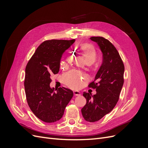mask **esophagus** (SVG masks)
I'll return each mask as SVG.
<instances>
[{
	"label": "esophagus",
	"instance_id": "34e87169",
	"mask_svg": "<svg viewBox=\"0 0 148 148\" xmlns=\"http://www.w3.org/2000/svg\"><path fill=\"white\" fill-rule=\"evenodd\" d=\"M73 95H74L75 96H78L81 95V93L79 92V91H73Z\"/></svg>",
	"mask_w": 148,
	"mask_h": 148
}]
</instances>
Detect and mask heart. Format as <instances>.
<instances>
[{
	"label": "heart",
	"mask_w": 148,
	"mask_h": 148,
	"mask_svg": "<svg viewBox=\"0 0 148 148\" xmlns=\"http://www.w3.org/2000/svg\"><path fill=\"white\" fill-rule=\"evenodd\" d=\"M79 50L83 53L87 64H92L95 63L97 57V53L95 47L91 44L82 43L79 46ZM71 60L72 57L70 56L67 58V61L70 62ZM83 78V77L81 74L75 71H71L64 73L62 78V82L64 84L73 89H77L81 86Z\"/></svg>",
	"instance_id": "heart-1"
}]
</instances>
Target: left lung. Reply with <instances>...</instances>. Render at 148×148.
Listing matches in <instances>:
<instances>
[{
  "label": "left lung",
  "mask_w": 148,
  "mask_h": 148,
  "mask_svg": "<svg viewBox=\"0 0 148 148\" xmlns=\"http://www.w3.org/2000/svg\"><path fill=\"white\" fill-rule=\"evenodd\" d=\"M102 53V63L96 75L95 81L89 86L96 88V94L83 92L86 104L82 109L84 120L95 122L112 110L117 104L123 84L125 67L116 48L102 37H91Z\"/></svg>",
  "instance_id": "obj_1"
}]
</instances>
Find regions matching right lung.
Instances as JSON below:
<instances>
[{
	"label": "right lung",
	"mask_w": 148,
	"mask_h": 148,
	"mask_svg": "<svg viewBox=\"0 0 148 148\" xmlns=\"http://www.w3.org/2000/svg\"><path fill=\"white\" fill-rule=\"evenodd\" d=\"M72 40L52 39L43 42L29 60L25 69V94L30 109L46 123L59 120L72 98L73 92L64 87L51 88V76L59 71L64 52L75 42Z\"/></svg>",
	"instance_id": "right-lung-1"
}]
</instances>
